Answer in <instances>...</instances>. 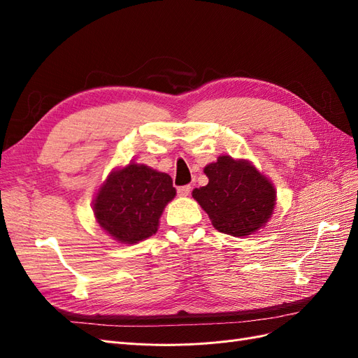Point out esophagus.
I'll return each mask as SVG.
<instances>
[{
  "mask_svg": "<svg viewBox=\"0 0 358 358\" xmlns=\"http://www.w3.org/2000/svg\"><path fill=\"white\" fill-rule=\"evenodd\" d=\"M189 192H191V187H189V185L178 187V194H179V196H188Z\"/></svg>",
  "mask_w": 358,
  "mask_h": 358,
  "instance_id": "34e87169",
  "label": "esophagus"
}]
</instances>
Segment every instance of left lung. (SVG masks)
<instances>
[{
  "mask_svg": "<svg viewBox=\"0 0 358 358\" xmlns=\"http://www.w3.org/2000/svg\"><path fill=\"white\" fill-rule=\"evenodd\" d=\"M209 183L192 197L210 216L218 231L248 236L267 222L275 208V188L248 161L222 155L204 167Z\"/></svg>",
  "mask_w": 358,
  "mask_h": 358,
  "instance_id": "8db88e82",
  "label": "left lung"
}]
</instances>
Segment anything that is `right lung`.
I'll return each mask as SVG.
<instances>
[{"mask_svg": "<svg viewBox=\"0 0 358 358\" xmlns=\"http://www.w3.org/2000/svg\"><path fill=\"white\" fill-rule=\"evenodd\" d=\"M176 196L166 173L129 164L112 173L94 203L100 227L124 243H137L158 230L164 206Z\"/></svg>", "mask_w": 358, "mask_h": 358, "instance_id": "obj_1", "label": "right lung"}]
</instances>
